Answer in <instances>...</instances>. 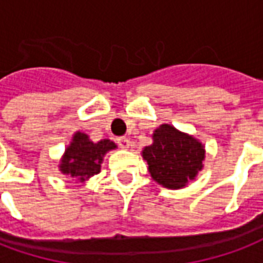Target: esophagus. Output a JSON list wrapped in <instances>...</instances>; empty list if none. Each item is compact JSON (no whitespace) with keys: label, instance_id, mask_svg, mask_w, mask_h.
<instances>
[{"label":"esophagus","instance_id":"34e87169","mask_svg":"<svg viewBox=\"0 0 263 263\" xmlns=\"http://www.w3.org/2000/svg\"><path fill=\"white\" fill-rule=\"evenodd\" d=\"M118 144L120 148H123V150H127L130 145V140L127 139V137H120V139H118Z\"/></svg>","mask_w":263,"mask_h":263}]
</instances>
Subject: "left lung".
<instances>
[{"label":"left lung","instance_id":"1","mask_svg":"<svg viewBox=\"0 0 263 263\" xmlns=\"http://www.w3.org/2000/svg\"><path fill=\"white\" fill-rule=\"evenodd\" d=\"M153 144L141 151L151 178L168 189H182L203 170L204 145L191 134L164 123L153 133Z\"/></svg>","mask_w":263,"mask_h":263}]
</instances>
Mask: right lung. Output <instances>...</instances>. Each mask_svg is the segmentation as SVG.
<instances>
[{
	"label": "right lung",
	"mask_w": 263,
	"mask_h": 263,
	"mask_svg": "<svg viewBox=\"0 0 263 263\" xmlns=\"http://www.w3.org/2000/svg\"><path fill=\"white\" fill-rule=\"evenodd\" d=\"M115 148L118 145L110 140L103 139L93 143L88 134L77 132L61 157L59 170L61 174L71 176L72 181L82 183L101 172L103 157Z\"/></svg>",
	"instance_id": "add662e5"
}]
</instances>
